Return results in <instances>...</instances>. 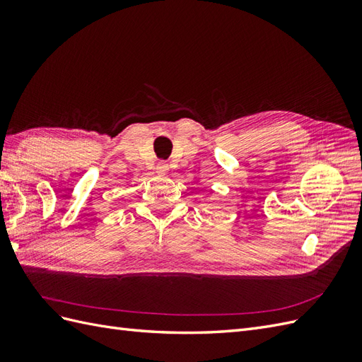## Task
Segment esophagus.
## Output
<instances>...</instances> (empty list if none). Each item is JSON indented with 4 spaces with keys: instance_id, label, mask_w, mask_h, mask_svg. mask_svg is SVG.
Segmentation results:
<instances>
[{
    "instance_id": "obj_1",
    "label": "esophagus",
    "mask_w": 362,
    "mask_h": 362,
    "mask_svg": "<svg viewBox=\"0 0 362 362\" xmlns=\"http://www.w3.org/2000/svg\"><path fill=\"white\" fill-rule=\"evenodd\" d=\"M168 170H169V164H168V161H160V163H158V166H157V172H158L160 175H166V173H168Z\"/></svg>"
}]
</instances>
